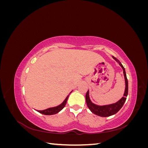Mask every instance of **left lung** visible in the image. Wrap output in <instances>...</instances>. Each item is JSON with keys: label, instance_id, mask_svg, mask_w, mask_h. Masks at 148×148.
Listing matches in <instances>:
<instances>
[{"label": "left lung", "instance_id": "left-lung-1", "mask_svg": "<svg viewBox=\"0 0 148 148\" xmlns=\"http://www.w3.org/2000/svg\"><path fill=\"white\" fill-rule=\"evenodd\" d=\"M112 57L114 59H115L118 62L123 70V75H124L125 80V89L123 97H122L118 102L114 103V104L106 105V106H97L96 104H93V103L91 101L90 99H89V91H87L86 95V104L89 110H90L91 111V112H92L93 114H95L98 116H100V117H109V116H111L115 114L116 113H117L120 110V109L122 108V106H123L125 101L127 99V97L128 95V79L127 78L125 70L124 69L123 66L122 65V64L120 63V61L117 59H116V58L114 57V56H112Z\"/></svg>", "mask_w": 148, "mask_h": 148}]
</instances>
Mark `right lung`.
Here are the masks:
<instances>
[{
    "mask_svg": "<svg viewBox=\"0 0 148 148\" xmlns=\"http://www.w3.org/2000/svg\"><path fill=\"white\" fill-rule=\"evenodd\" d=\"M69 95L67 96V97H66V99L64 100V101L59 106H58L57 107H51V108H49V109L43 110H38V112L42 114L47 115H53V114H57L58 112H59L65 107L66 103V101H67V99H68V98H69Z\"/></svg>",
    "mask_w": 148,
    "mask_h": 148,
    "instance_id": "1",
    "label": "right lung"
}]
</instances>
